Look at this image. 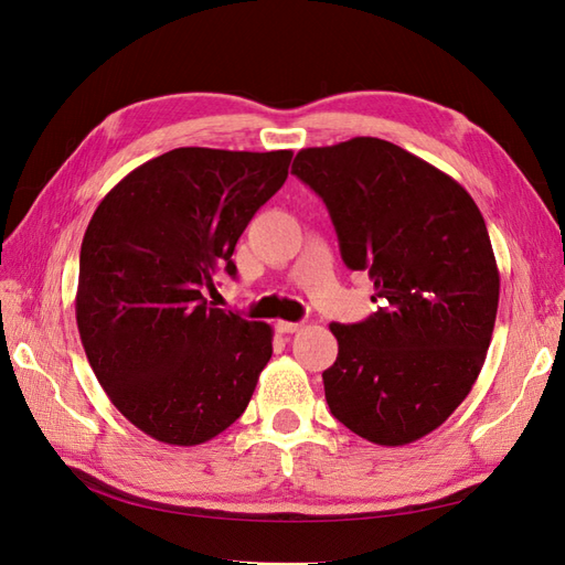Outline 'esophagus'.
Returning a JSON list of instances; mask_svg holds the SVG:
<instances>
[{
	"label": "esophagus",
	"mask_w": 565,
	"mask_h": 565,
	"mask_svg": "<svg viewBox=\"0 0 565 565\" xmlns=\"http://www.w3.org/2000/svg\"><path fill=\"white\" fill-rule=\"evenodd\" d=\"M276 330H278L280 334H295V332H299V330H301V322H289V320H278V322H276Z\"/></svg>",
	"instance_id": "obj_1"
}]
</instances>
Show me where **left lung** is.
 <instances>
[{
  "mask_svg": "<svg viewBox=\"0 0 565 565\" xmlns=\"http://www.w3.org/2000/svg\"><path fill=\"white\" fill-rule=\"evenodd\" d=\"M292 174L328 204L341 259L380 303L330 324V413L370 443L407 446L455 413L486 363L500 270L483 214L452 177L372 136L303 148Z\"/></svg>",
  "mask_w": 565,
  "mask_h": 565,
  "instance_id": "8db88e82",
  "label": "left lung"
}]
</instances>
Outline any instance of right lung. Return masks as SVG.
<instances>
[{"mask_svg":"<svg viewBox=\"0 0 565 565\" xmlns=\"http://www.w3.org/2000/svg\"><path fill=\"white\" fill-rule=\"evenodd\" d=\"M292 150L174 148L100 200L79 252L84 353L110 403L167 446H200L245 413L273 330L204 299L280 191Z\"/></svg>","mask_w":565,"mask_h":565,"instance_id":"add662e5","label":"right lung"}]
</instances>
